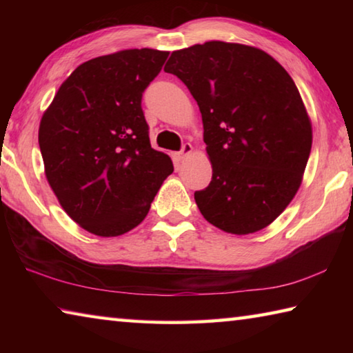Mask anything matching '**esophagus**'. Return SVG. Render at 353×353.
Listing matches in <instances>:
<instances>
[{
  "label": "esophagus",
  "mask_w": 353,
  "mask_h": 353,
  "mask_svg": "<svg viewBox=\"0 0 353 353\" xmlns=\"http://www.w3.org/2000/svg\"><path fill=\"white\" fill-rule=\"evenodd\" d=\"M191 152H193V146H191L190 143H185L181 151L176 152L174 155H176V159L179 160V162H181V160H183L185 157H188V155H190Z\"/></svg>",
  "instance_id": "34e87169"
}]
</instances>
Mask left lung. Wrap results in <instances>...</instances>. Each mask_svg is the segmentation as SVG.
I'll return each instance as SVG.
<instances>
[{
	"mask_svg": "<svg viewBox=\"0 0 353 353\" xmlns=\"http://www.w3.org/2000/svg\"><path fill=\"white\" fill-rule=\"evenodd\" d=\"M199 105L212 182L194 201L234 235L265 229L294 198L312 151V121L294 81L255 46L212 40L165 65Z\"/></svg>",
	"mask_w": 353,
	"mask_h": 353,
	"instance_id": "1",
	"label": "left lung"
}]
</instances>
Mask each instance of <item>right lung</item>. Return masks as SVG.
Listing matches in <instances>:
<instances>
[{"instance_id": "right-lung-1", "label": "right lung", "mask_w": 353, "mask_h": 353, "mask_svg": "<svg viewBox=\"0 0 353 353\" xmlns=\"http://www.w3.org/2000/svg\"><path fill=\"white\" fill-rule=\"evenodd\" d=\"M168 51L123 50L79 65L41 117L39 145L59 204L82 229L118 236L139 225L174 168L151 148L145 88Z\"/></svg>"}]
</instances>
